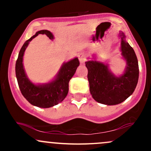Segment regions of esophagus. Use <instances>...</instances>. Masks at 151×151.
Masks as SVG:
<instances>
[{
  "label": "esophagus",
  "instance_id": "obj_1",
  "mask_svg": "<svg viewBox=\"0 0 151 151\" xmlns=\"http://www.w3.org/2000/svg\"><path fill=\"white\" fill-rule=\"evenodd\" d=\"M79 60L81 63H84L86 61V55L84 52H81L79 55Z\"/></svg>",
  "mask_w": 151,
  "mask_h": 151
}]
</instances>
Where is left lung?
Masks as SVG:
<instances>
[{
  "mask_svg": "<svg viewBox=\"0 0 151 151\" xmlns=\"http://www.w3.org/2000/svg\"><path fill=\"white\" fill-rule=\"evenodd\" d=\"M121 50L126 61L124 73L116 77L108 65L96 60L86 62L90 93L95 101L106 105H116L129 97L136 89L139 77L138 59L134 50L126 41L125 35L119 32Z\"/></svg>",
  "mask_w": 151,
  "mask_h": 151,
  "instance_id": "left-lung-1",
  "label": "left lung"
}]
</instances>
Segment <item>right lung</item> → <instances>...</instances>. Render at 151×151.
I'll list each match as a JSON object with an SVG mask.
<instances>
[{
	"instance_id": "add662e5",
	"label": "right lung",
	"mask_w": 151,
	"mask_h": 151,
	"mask_svg": "<svg viewBox=\"0 0 151 151\" xmlns=\"http://www.w3.org/2000/svg\"><path fill=\"white\" fill-rule=\"evenodd\" d=\"M39 34L46 35L51 40L54 38L51 32L42 30L38 31L35 35L27 40L19 52L15 64V74L20 91L29 103L40 108H50L62 102L67 96L69 91V82L79 67V61L77 58H75L64 63L56 78L51 82L38 85L31 82L24 70L22 58L29 42Z\"/></svg>"
}]
</instances>
